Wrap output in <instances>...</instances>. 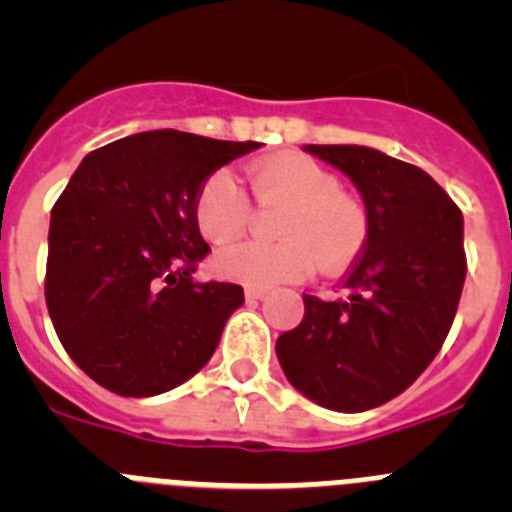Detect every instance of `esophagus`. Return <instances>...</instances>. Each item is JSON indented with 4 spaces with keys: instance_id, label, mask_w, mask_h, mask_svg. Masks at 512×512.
<instances>
[{
    "instance_id": "1",
    "label": "esophagus",
    "mask_w": 512,
    "mask_h": 512,
    "mask_svg": "<svg viewBox=\"0 0 512 512\" xmlns=\"http://www.w3.org/2000/svg\"><path fill=\"white\" fill-rule=\"evenodd\" d=\"M269 292V287H256V284H248L246 287V300H261V297Z\"/></svg>"
}]
</instances>
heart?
<instances>
[{"instance_id": "1", "label": "heart", "mask_w": 512, "mask_h": 512, "mask_svg": "<svg viewBox=\"0 0 512 512\" xmlns=\"http://www.w3.org/2000/svg\"><path fill=\"white\" fill-rule=\"evenodd\" d=\"M248 184L261 210L284 207L274 220L277 243H225L241 238L253 220V207L228 169L207 176L194 194V223L215 246V269L223 277L256 287L302 279L320 264L341 271L364 251L369 217L364 207L343 194L333 171L315 158L282 153L253 164Z\"/></svg>"}]
</instances>
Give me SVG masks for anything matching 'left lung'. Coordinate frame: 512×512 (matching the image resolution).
I'll use <instances>...</instances> for the list:
<instances>
[{"instance_id": "8db88e82", "label": "left lung", "mask_w": 512, "mask_h": 512, "mask_svg": "<svg viewBox=\"0 0 512 512\" xmlns=\"http://www.w3.org/2000/svg\"><path fill=\"white\" fill-rule=\"evenodd\" d=\"M359 187L369 217L346 295H302L305 318L277 338L284 374L338 413L405 392L449 336L467 277L464 217L423 169L364 146H305Z\"/></svg>"}]
</instances>
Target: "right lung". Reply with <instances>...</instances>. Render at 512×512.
<instances>
[{"label":"right lung","instance_id":"right-lung-1","mask_svg":"<svg viewBox=\"0 0 512 512\" xmlns=\"http://www.w3.org/2000/svg\"><path fill=\"white\" fill-rule=\"evenodd\" d=\"M256 140L151 130L81 161L51 212L45 305L81 372L122 397L187 382L243 305L233 282H194L210 253L194 194Z\"/></svg>","mask_w":512,"mask_h":512}]
</instances>
